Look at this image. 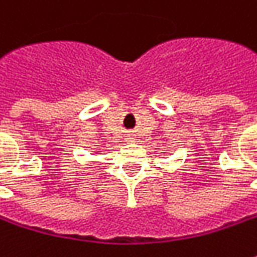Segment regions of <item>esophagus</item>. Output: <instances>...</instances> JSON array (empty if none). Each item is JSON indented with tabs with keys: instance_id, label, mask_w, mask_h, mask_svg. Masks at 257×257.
Returning <instances> with one entry per match:
<instances>
[{
	"instance_id": "34e87169",
	"label": "esophagus",
	"mask_w": 257,
	"mask_h": 257,
	"mask_svg": "<svg viewBox=\"0 0 257 257\" xmlns=\"http://www.w3.org/2000/svg\"><path fill=\"white\" fill-rule=\"evenodd\" d=\"M126 142H135V138H134V135H128V137H126Z\"/></svg>"
}]
</instances>
